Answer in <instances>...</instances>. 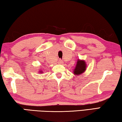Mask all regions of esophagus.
<instances>
[{
    "label": "esophagus",
    "instance_id": "34e87169",
    "mask_svg": "<svg viewBox=\"0 0 122 122\" xmlns=\"http://www.w3.org/2000/svg\"><path fill=\"white\" fill-rule=\"evenodd\" d=\"M59 62H60V63H62V60H59Z\"/></svg>",
    "mask_w": 122,
    "mask_h": 122
}]
</instances>
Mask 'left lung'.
<instances>
[{"label":"left lung","instance_id":"8db88e82","mask_svg":"<svg viewBox=\"0 0 122 122\" xmlns=\"http://www.w3.org/2000/svg\"><path fill=\"white\" fill-rule=\"evenodd\" d=\"M86 69V64L83 60H78L77 62L76 67L74 70V74L75 75H78L83 73Z\"/></svg>","mask_w":122,"mask_h":122}]
</instances>
